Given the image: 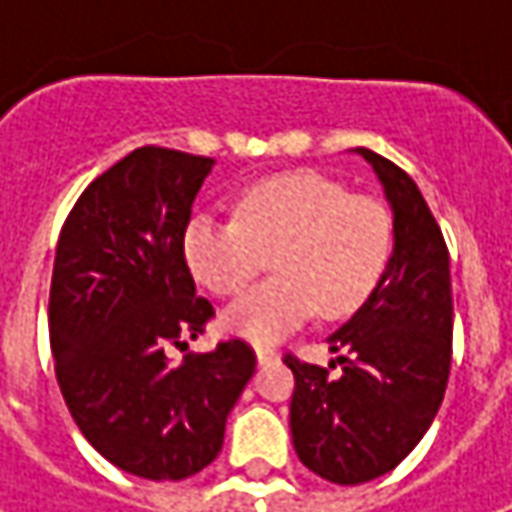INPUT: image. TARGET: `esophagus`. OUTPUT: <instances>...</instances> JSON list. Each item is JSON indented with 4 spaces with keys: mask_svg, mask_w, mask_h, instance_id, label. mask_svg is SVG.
I'll return each instance as SVG.
<instances>
[{
    "mask_svg": "<svg viewBox=\"0 0 512 512\" xmlns=\"http://www.w3.org/2000/svg\"><path fill=\"white\" fill-rule=\"evenodd\" d=\"M256 359H259V364L265 367V364H273L279 356H276V350H270V347H259L256 350Z\"/></svg>",
    "mask_w": 512,
    "mask_h": 512,
    "instance_id": "esophagus-1",
    "label": "esophagus"
}]
</instances>
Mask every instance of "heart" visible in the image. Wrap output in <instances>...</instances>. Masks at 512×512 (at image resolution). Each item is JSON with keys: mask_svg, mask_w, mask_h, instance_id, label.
Instances as JSON below:
<instances>
[{"mask_svg": "<svg viewBox=\"0 0 512 512\" xmlns=\"http://www.w3.org/2000/svg\"><path fill=\"white\" fill-rule=\"evenodd\" d=\"M390 216L316 170L279 173L247 187L236 216L199 213L185 227L187 267L219 296H236L265 267L267 279L222 313L227 333L276 344L313 310L344 319L379 285L390 256Z\"/></svg>", "mask_w": 512, "mask_h": 512, "instance_id": "b5f03b06", "label": "heart"}]
</instances>
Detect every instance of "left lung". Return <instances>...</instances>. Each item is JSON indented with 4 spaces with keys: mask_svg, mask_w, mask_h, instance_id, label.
<instances>
[{
    "mask_svg": "<svg viewBox=\"0 0 512 512\" xmlns=\"http://www.w3.org/2000/svg\"><path fill=\"white\" fill-rule=\"evenodd\" d=\"M393 210V253L379 285L327 336L342 364L285 356L296 376L290 433L299 462L333 484L390 473L422 442L442 407L453 353V290L444 236L422 190L399 165L356 148Z\"/></svg>",
    "mask_w": 512,
    "mask_h": 512,
    "instance_id": "left-lung-1",
    "label": "left lung"
}]
</instances>
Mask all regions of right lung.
Returning a JSON list of instances; mask_svg holds the SVG:
<instances>
[{
  "label": "right lung",
  "mask_w": 512,
  "mask_h": 512,
  "mask_svg": "<svg viewBox=\"0 0 512 512\" xmlns=\"http://www.w3.org/2000/svg\"><path fill=\"white\" fill-rule=\"evenodd\" d=\"M213 159L136 148L65 219L50 279V350L73 422L110 464L179 482L222 450L227 413L256 370L242 339L170 359L205 333L182 236Z\"/></svg>",
  "instance_id": "obj_1"
}]
</instances>
